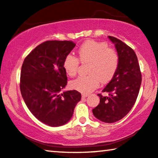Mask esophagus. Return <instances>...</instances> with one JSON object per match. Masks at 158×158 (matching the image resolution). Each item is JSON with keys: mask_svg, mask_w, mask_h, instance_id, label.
Wrapping results in <instances>:
<instances>
[{"mask_svg": "<svg viewBox=\"0 0 158 158\" xmlns=\"http://www.w3.org/2000/svg\"><path fill=\"white\" fill-rule=\"evenodd\" d=\"M88 96H89V95L87 94H81L82 98H86V97H87Z\"/></svg>", "mask_w": 158, "mask_h": 158, "instance_id": "obj_1", "label": "esophagus"}]
</instances>
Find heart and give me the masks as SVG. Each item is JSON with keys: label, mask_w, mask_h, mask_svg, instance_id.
Masks as SVG:
<instances>
[{"label": "heart", "mask_w": 158, "mask_h": 158, "mask_svg": "<svg viewBox=\"0 0 158 158\" xmlns=\"http://www.w3.org/2000/svg\"><path fill=\"white\" fill-rule=\"evenodd\" d=\"M80 61L88 63L87 76H80L71 81L72 88L82 93H89L99 86L100 81L106 83L114 76L119 66V57L114 48L108 47L105 42L89 40L80 46L78 51ZM79 60L72 54L66 55L64 68L68 75L77 73Z\"/></svg>", "instance_id": "obj_1"}]
</instances>
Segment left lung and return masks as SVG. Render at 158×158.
Masks as SVG:
<instances>
[{
  "mask_svg": "<svg viewBox=\"0 0 158 158\" xmlns=\"http://www.w3.org/2000/svg\"><path fill=\"white\" fill-rule=\"evenodd\" d=\"M108 38L114 44L119 54V66L110 83L102 90L108 92L109 97L99 94V104L92 112L100 121L112 123L123 119L134 106L140 88L142 75L132 48L117 38Z\"/></svg>",
  "mask_w": 158,
  "mask_h": 158,
  "instance_id": "8db88e82",
  "label": "left lung"
}]
</instances>
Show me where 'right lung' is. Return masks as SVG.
Segmentation results:
<instances>
[{
	"mask_svg": "<svg viewBox=\"0 0 158 158\" xmlns=\"http://www.w3.org/2000/svg\"><path fill=\"white\" fill-rule=\"evenodd\" d=\"M75 46L70 41H45L26 57L22 65V97L33 115L46 125L67 123L81 100L77 90L60 93L67 84L64 59Z\"/></svg>",
	"mask_w": 158,
	"mask_h": 158,
	"instance_id": "right-lung-1",
	"label": "right lung"
}]
</instances>
